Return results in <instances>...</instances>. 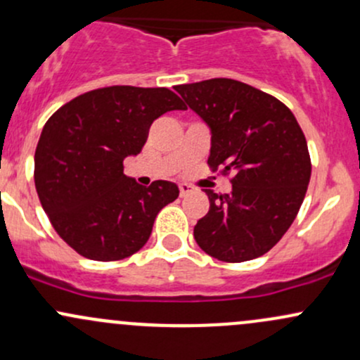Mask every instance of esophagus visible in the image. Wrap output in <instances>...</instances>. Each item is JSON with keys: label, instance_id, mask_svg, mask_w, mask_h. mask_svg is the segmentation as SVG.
Masks as SVG:
<instances>
[{"label": "esophagus", "instance_id": "esophagus-1", "mask_svg": "<svg viewBox=\"0 0 360 360\" xmlns=\"http://www.w3.org/2000/svg\"><path fill=\"white\" fill-rule=\"evenodd\" d=\"M193 191H195V188L189 186V184H186V183L179 184V193H181V196H186V195H189V193H193Z\"/></svg>", "mask_w": 360, "mask_h": 360}]
</instances>
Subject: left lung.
Returning <instances> with one entry per match:
<instances>
[{"instance_id":"left-lung-1","label":"left lung","mask_w":360,"mask_h":360,"mask_svg":"<svg viewBox=\"0 0 360 360\" xmlns=\"http://www.w3.org/2000/svg\"><path fill=\"white\" fill-rule=\"evenodd\" d=\"M212 135L208 164L234 172L232 191L205 189L210 210L195 240L227 263L263 256L294 222L311 177L306 136L278 98L231 78L176 86Z\"/></svg>"}]
</instances>
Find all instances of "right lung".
I'll list each match as a JSON object with an SVG mask.
<instances>
[{
  "instance_id": "1",
  "label": "right lung",
  "mask_w": 360,
  "mask_h": 360,
  "mask_svg": "<svg viewBox=\"0 0 360 360\" xmlns=\"http://www.w3.org/2000/svg\"><path fill=\"white\" fill-rule=\"evenodd\" d=\"M184 109L169 89L116 85L73 98L49 117L35 148V189L54 231L78 255L116 262L147 244L157 213L179 188L171 181L141 186L122 160L141 152L157 117Z\"/></svg>"
}]
</instances>
